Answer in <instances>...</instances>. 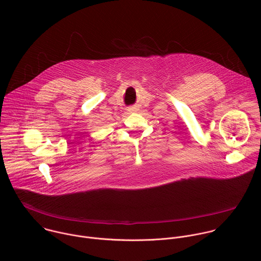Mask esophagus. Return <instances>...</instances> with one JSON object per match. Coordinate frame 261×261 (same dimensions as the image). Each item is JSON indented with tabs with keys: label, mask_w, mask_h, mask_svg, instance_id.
Returning a JSON list of instances; mask_svg holds the SVG:
<instances>
[{
	"label": "esophagus",
	"mask_w": 261,
	"mask_h": 261,
	"mask_svg": "<svg viewBox=\"0 0 261 261\" xmlns=\"http://www.w3.org/2000/svg\"><path fill=\"white\" fill-rule=\"evenodd\" d=\"M138 109H137V107H135V106H130L128 109H127V113L128 114H134V113H136Z\"/></svg>",
	"instance_id": "34e87169"
}]
</instances>
